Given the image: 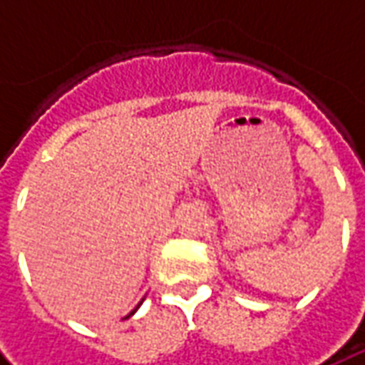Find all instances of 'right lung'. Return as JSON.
Here are the masks:
<instances>
[{
    "instance_id": "obj_1",
    "label": "right lung",
    "mask_w": 365,
    "mask_h": 365,
    "mask_svg": "<svg viewBox=\"0 0 365 365\" xmlns=\"http://www.w3.org/2000/svg\"><path fill=\"white\" fill-rule=\"evenodd\" d=\"M133 313H135V311H133ZM133 313H130V314H133Z\"/></svg>"
}]
</instances>
